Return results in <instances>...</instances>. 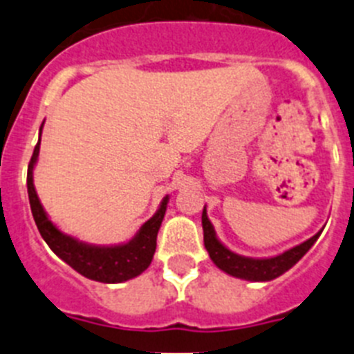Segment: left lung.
<instances>
[{
    "label": "left lung",
    "mask_w": 354,
    "mask_h": 354,
    "mask_svg": "<svg viewBox=\"0 0 354 354\" xmlns=\"http://www.w3.org/2000/svg\"><path fill=\"white\" fill-rule=\"evenodd\" d=\"M202 227H204V245L207 248L209 257L212 259V262L220 270H223L225 273L237 278H245V280H253V282H268V280H273V278L286 273L287 270H290L310 250V246L314 245L319 237V234H315L314 237L301 243L299 246L287 250V252H283L278 257L248 259L236 255V253L225 248L220 241L216 239L214 228H212L211 221H209L207 214H205V209L202 212Z\"/></svg>",
    "instance_id": "obj_1"
}]
</instances>
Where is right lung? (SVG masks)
<instances>
[{"label": "right lung", "instance_id": "right-lung-1", "mask_svg": "<svg viewBox=\"0 0 354 354\" xmlns=\"http://www.w3.org/2000/svg\"><path fill=\"white\" fill-rule=\"evenodd\" d=\"M40 140L37 143L33 156L28 165V196H30L31 212L35 220L40 236L48 243L49 248L67 262L71 268L81 273L83 277L95 280L102 283H120L129 278L138 277L140 273L147 270L152 262L156 252V241H158L159 227L165 218L167 211L168 196L161 202V207L156 212L136 234L133 241L122 246H90L83 245L80 241L64 234L49 221L48 214L44 212L42 205L39 202V196L33 187V165L39 158Z\"/></svg>", "mask_w": 354, "mask_h": 354}]
</instances>
